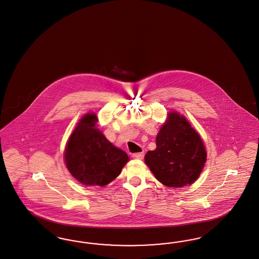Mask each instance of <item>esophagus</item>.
<instances>
[{
	"instance_id": "34e87169",
	"label": "esophagus",
	"mask_w": 259,
	"mask_h": 259,
	"mask_svg": "<svg viewBox=\"0 0 259 259\" xmlns=\"http://www.w3.org/2000/svg\"><path fill=\"white\" fill-rule=\"evenodd\" d=\"M144 157V153L141 152V153H135L133 155V158H137V159H142Z\"/></svg>"
}]
</instances>
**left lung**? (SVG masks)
<instances>
[{
    "mask_svg": "<svg viewBox=\"0 0 259 259\" xmlns=\"http://www.w3.org/2000/svg\"><path fill=\"white\" fill-rule=\"evenodd\" d=\"M156 143L157 148L145 155V163L158 182L181 188L199 177L206 162V149L200 135L183 115L168 113Z\"/></svg>",
    "mask_w": 259,
    "mask_h": 259,
    "instance_id": "left-lung-1",
    "label": "left lung"
}]
</instances>
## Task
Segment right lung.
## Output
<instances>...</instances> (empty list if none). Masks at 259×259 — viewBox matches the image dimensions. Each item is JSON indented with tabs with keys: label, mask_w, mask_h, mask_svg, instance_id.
<instances>
[{
	"label": "right lung",
	"mask_w": 259,
	"mask_h": 259,
	"mask_svg": "<svg viewBox=\"0 0 259 259\" xmlns=\"http://www.w3.org/2000/svg\"><path fill=\"white\" fill-rule=\"evenodd\" d=\"M97 122L95 113L82 117L68 138L65 161L70 174L81 184L103 187L120 175L130 158L97 128Z\"/></svg>",
	"instance_id": "add662e5"
}]
</instances>
